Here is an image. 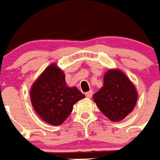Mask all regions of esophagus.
Segmentation results:
<instances>
[{"instance_id": "34e87169", "label": "esophagus", "mask_w": 160, "mask_h": 160, "mask_svg": "<svg viewBox=\"0 0 160 160\" xmlns=\"http://www.w3.org/2000/svg\"><path fill=\"white\" fill-rule=\"evenodd\" d=\"M92 95H93V91H87V92H86V93H85V95H86V97H87V98H91Z\"/></svg>"}]
</instances>
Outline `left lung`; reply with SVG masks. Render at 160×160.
Returning <instances> with one entry per match:
<instances>
[{
    "label": "left lung",
    "instance_id": "obj_1",
    "mask_svg": "<svg viewBox=\"0 0 160 160\" xmlns=\"http://www.w3.org/2000/svg\"><path fill=\"white\" fill-rule=\"evenodd\" d=\"M138 94L126 75L117 69L108 71L103 77V87L93 95L101 112L112 121H119L134 108Z\"/></svg>",
    "mask_w": 160,
    "mask_h": 160
}]
</instances>
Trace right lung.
<instances>
[{
  "mask_svg": "<svg viewBox=\"0 0 160 160\" xmlns=\"http://www.w3.org/2000/svg\"><path fill=\"white\" fill-rule=\"evenodd\" d=\"M32 106L45 122L59 125L69 117L73 105L85 95L77 87H68L65 74L51 65L35 82L31 90Z\"/></svg>",
  "mask_w": 160,
  "mask_h": 160,
  "instance_id": "add662e5",
  "label": "right lung"
}]
</instances>
